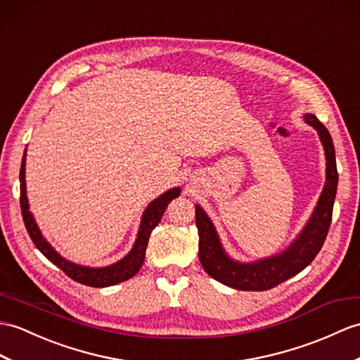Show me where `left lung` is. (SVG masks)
Returning a JSON list of instances; mask_svg holds the SVG:
<instances>
[{
  "mask_svg": "<svg viewBox=\"0 0 360 360\" xmlns=\"http://www.w3.org/2000/svg\"><path fill=\"white\" fill-rule=\"evenodd\" d=\"M305 121L319 133L327 158V182L314 213L302 233L285 252L253 264H239L225 255L213 222L205 212L196 205V227L199 235V261L213 279L236 290L264 291L270 290L302 271L321 252L333 216L334 198L338 190V167L334 146L327 127L314 115H307Z\"/></svg>",
  "mask_w": 360,
  "mask_h": 360,
  "instance_id": "left-lung-1",
  "label": "left lung"
}]
</instances>
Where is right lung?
<instances>
[{
  "label": "right lung",
  "instance_id": "add662e5",
  "mask_svg": "<svg viewBox=\"0 0 360 360\" xmlns=\"http://www.w3.org/2000/svg\"><path fill=\"white\" fill-rule=\"evenodd\" d=\"M24 172H26V152H24L21 170H20V182H21L20 204H21L22 221H24V225H26V230L29 233L30 239L33 240V244H35V247L49 259L50 262H53L58 269H61L70 279L82 283V285L98 287V288L110 287V285H115V283L127 281L141 270V266L144 264V259H146V250H147L150 233H152V230L156 227V225L161 222L162 214L170 200L178 198L181 193L179 188H172L169 191H165V193L161 195L158 199H155L153 202L146 208L144 214H142V221L139 225L135 245H133L131 252L124 259H121L120 262H116L110 266H104V269H89V266H82V265H77L65 261L64 257H61L52 247H50L49 242L43 238V235H41L38 225L35 224V219H33L32 213L29 212Z\"/></svg>",
  "mask_w": 360,
  "mask_h": 360
}]
</instances>
